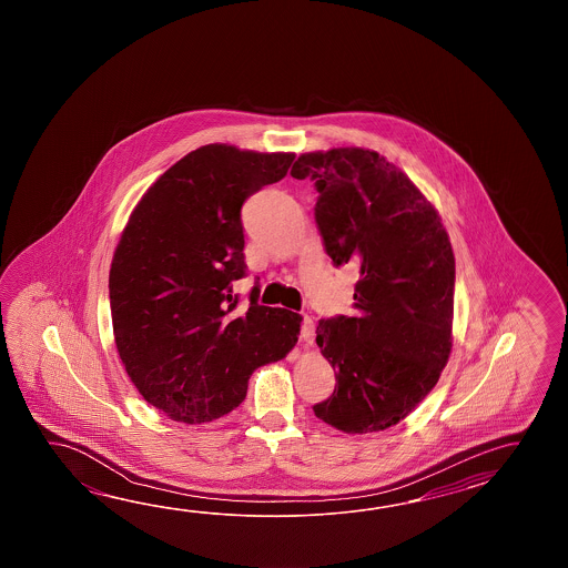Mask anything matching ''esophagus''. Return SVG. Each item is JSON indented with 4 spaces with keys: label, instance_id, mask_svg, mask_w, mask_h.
Here are the masks:
<instances>
[{
    "label": "esophagus",
    "instance_id": "esophagus-1",
    "mask_svg": "<svg viewBox=\"0 0 568 568\" xmlns=\"http://www.w3.org/2000/svg\"><path fill=\"white\" fill-rule=\"evenodd\" d=\"M301 337L302 341H304V343H308V345L314 341L313 318H311V316H306V314L302 316Z\"/></svg>",
    "mask_w": 568,
    "mask_h": 568
}]
</instances>
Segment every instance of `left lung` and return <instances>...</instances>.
<instances>
[{"label": "left lung", "instance_id": "left-lung-1", "mask_svg": "<svg viewBox=\"0 0 568 568\" xmlns=\"http://www.w3.org/2000/svg\"><path fill=\"white\" fill-rule=\"evenodd\" d=\"M290 174L314 182L326 255L359 270L353 314L316 326L337 386L314 414L347 435L386 430L430 394L450 355L455 255L447 231L410 179L372 150L302 154Z\"/></svg>", "mask_w": 568, "mask_h": 568}]
</instances>
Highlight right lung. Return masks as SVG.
<instances>
[{
  "instance_id": "add662e5",
  "label": "right lung",
  "mask_w": 568,
  "mask_h": 568,
  "mask_svg": "<svg viewBox=\"0 0 568 568\" xmlns=\"http://www.w3.org/2000/svg\"><path fill=\"white\" fill-rule=\"evenodd\" d=\"M294 154L209 144L158 179L121 233L109 270L113 335L125 372L172 420L235 410L254 369L286 357L302 316L257 304L237 311L247 276L242 206L286 176Z\"/></svg>"
}]
</instances>
